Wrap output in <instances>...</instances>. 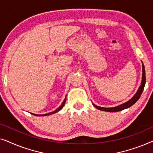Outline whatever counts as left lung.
<instances>
[{
    "label": "left lung",
    "mask_w": 153,
    "mask_h": 153,
    "mask_svg": "<svg viewBox=\"0 0 153 153\" xmlns=\"http://www.w3.org/2000/svg\"><path fill=\"white\" fill-rule=\"evenodd\" d=\"M142 69H143V74H142V81H141V84L140 85L139 90L137 92V93L135 94L134 96L131 98L130 100H129L128 102H125V103L121 104L120 106H116V107H112V108H104V107H100V106H96L95 104H93V106H95L96 108L97 109L101 110V111H107V112H117V111H122L125 108H129L131 106H132L139 99V97H141L142 92L143 91L144 86H145L146 84V72H145V68H144L143 64L142 63Z\"/></svg>",
    "instance_id": "obj_1"
}]
</instances>
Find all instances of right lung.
<instances>
[{"label":"right lung","instance_id":"1","mask_svg":"<svg viewBox=\"0 0 153 153\" xmlns=\"http://www.w3.org/2000/svg\"><path fill=\"white\" fill-rule=\"evenodd\" d=\"M65 102H66V97H65V99L64 100V101H63V102H62V104L61 105H60L59 107H58L57 109H56V111H53V112H51V113H49V114H42V115H35V114H33V115H35V116H49V115H51V114H55V113H56V112H58V111H59L61 109V108L63 107L64 106V105H65Z\"/></svg>","mask_w":153,"mask_h":153}]
</instances>
